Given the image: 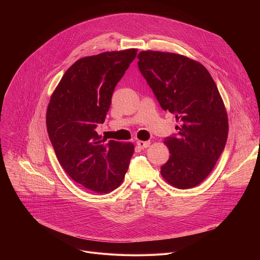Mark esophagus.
<instances>
[{"mask_svg": "<svg viewBox=\"0 0 260 260\" xmlns=\"http://www.w3.org/2000/svg\"><path fill=\"white\" fill-rule=\"evenodd\" d=\"M137 146L139 148H141V149H144V148H147V147L150 146V141H145V142L144 141H138Z\"/></svg>", "mask_w": 260, "mask_h": 260, "instance_id": "34e87169", "label": "esophagus"}]
</instances>
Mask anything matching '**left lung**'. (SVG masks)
Returning a JSON list of instances; mask_svg holds the SVG:
<instances>
[{
	"mask_svg": "<svg viewBox=\"0 0 260 260\" xmlns=\"http://www.w3.org/2000/svg\"><path fill=\"white\" fill-rule=\"evenodd\" d=\"M138 66L165 111L176 116L178 137L166 138L170 158L160 168L172 186H198L213 171L229 135L228 112L215 81L199 61L172 52L147 50Z\"/></svg>",
	"mask_w": 260,
	"mask_h": 260,
	"instance_id": "8db88e82",
	"label": "left lung"
}]
</instances>
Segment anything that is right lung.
<instances>
[{"mask_svg":"<svg viewBox=\"0 0 260 260\" xmlns=\"http://www.w3.org/2000/svg\"><path fill=\"white\" fill-rule=\"evenodd\" d=\"M138 49L107 51L85 56L63 74L51 94L46 125L56 157L76 183L96 193L119 187L134 154L133 143L98 135L111 99Z\"/></svg>","mask_w":260,"mask_h":260,"instance_id":"obj_1","label":"right lung"}]
</instances>
